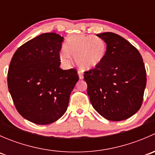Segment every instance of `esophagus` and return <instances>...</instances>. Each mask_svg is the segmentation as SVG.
<instances>
[{"mask_svg":"<svg viewBox=\"0 0 155 155\" xmlns=\"http://www.w3.org/2000/svg\"><path fill=\"white\" fill-rule=\"evenodd\" d=\"M78 75H79V79H83V78H84L83 75H82V73H81V72H79V73H78Z\"/></svg>","mask_w":155,"mask_h":155,"instance_id":"1","label":"esophagus"}]
</instances>
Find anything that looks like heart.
Here are the masks:
<instances>
[{
    "instance_id": "b5f03b06",
    "label": "heart",
    "mask_w": 155,
    "mask_h": 155,
    "mask_svg": "<svg viewBox=\"0 0 155 155\" xmlns=\"http://www.w3.org/2000/svg\"><path fill=\"white\" fill-rule=\"evenodd\" d=\"M60 60L65 66H70L72 58L82 70H90L99 66L107 53V44L100 37L91 35L71 36L66 40Z\"/></svg>"
}]
</instances>
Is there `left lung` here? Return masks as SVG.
<instances>
[{
    "label": "left lung",
    "instance_id": "left-lung-1",
    "mask_svg": "<svg viewBox=\"0 0 155 155\" xmlns=\"http://www.w3.org/2000/svg\"><path fill=\"white\" fill-rule=\"evenodd\" d=\"M107 43L102 63L85 72L84 79L94 109L109 121H119L140 109L146 85L141 54L130 43L112 32L97 34Z\"/></svg>",
    "mask_w": 155,
    "mask_h": 155
}]
</instances>
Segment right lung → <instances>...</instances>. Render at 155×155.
<instances>
[{
    "mask_svg": "<svg viewBox=\"0 0 155 155\" xmlns=\"http://www.w3.org/2000/svg\"><path fill=\"white\" fill-rule=\"evenodd\" d=\"M63 40L55 33L42 34L20 46L12 58L9 91L18 113L31 122L51 124L68 109L79 76L74 69L60 68Z\"/></svg>",
    "mask_w": 155,
    "mask_h": 155,
    "instance_id": "right-lung-1",
    "label": "right lung"
}]
</instances>
